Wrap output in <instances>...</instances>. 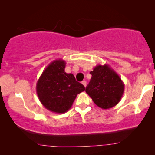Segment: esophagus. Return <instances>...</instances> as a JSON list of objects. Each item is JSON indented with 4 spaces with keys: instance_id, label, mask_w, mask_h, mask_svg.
I'll return each mask as SVG.
<instances>
[{
    "instance_id": "obj_1",
    "label": "esophagus",
    "mask_w": 155,
    "mask_h": 155,
    "mask_svg": "<svg viewBox=\"0 0 155 155\" xmlns=\"http://www.w3.org/2000/svg\"><path fill=\"white\" fill-rule=\"evenodd\" d=\"M81 84H83L84 87L87 86V82H86V81H81Z\"/></svg>"
}]
</instances>
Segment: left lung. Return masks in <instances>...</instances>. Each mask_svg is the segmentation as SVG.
Here are the masks:
<instances>
[{
  "label": "left lung",
  "mask_w": 155,
  "mask_h": 155,
  "mask_svg": "<svg viewBox=\"0 0 155 155\" xmlns=\"http://www.w3.org/2000/svg\"><path fill=\"white\" fill-rule=\"evenodd\" d=\"M90 74L92 78L85 91L93 102L103 109L118 104L124 90L120 76L108 64L96 65Z\"/></svg>",
  "instance_id": "1"
}]
</instances>
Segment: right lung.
<instances>
[{"mask_svg":"<svg viewBox=\"0 0 155 155\" xmlns=\"http://www.w3.org/2000/svg\"><path fill=\"white\" fill-rule=\"evenodd\" d=\"M65 61L61 59L52 61L44 69L36 84L40 102L47 110L57 114L68 111L78 94L85 90L72 74L65 72Z\"/></svg>","mask_w":155,"mask_h":155,"instance_id":"right-lung-1","label":"right lung"}]
</instances>
